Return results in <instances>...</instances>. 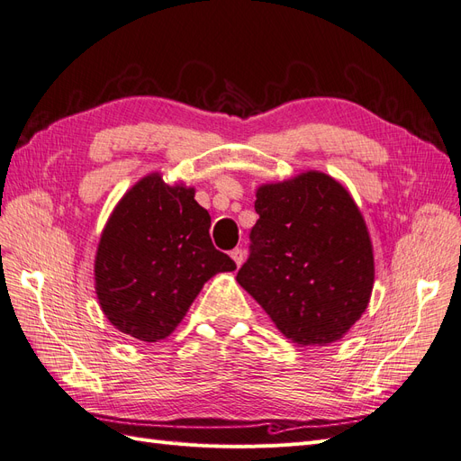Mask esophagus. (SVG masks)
Returning <instances> with one entry per match:
<instances>
[{"label": "esophagus", "instance_id": "obj_1", "mask_svg": "<svg viewBox=\"0 0 461 461\" xmlns=\"http://www.w3.org/2000/svg\"><path fill=\"white\" fill-rule=\"evenodd\" d=\"M230 258L236 263V267H240V265L244 263V249L242 248H234L232 252H230Z\"/></svg>", "mask_w": 461, "mask_h": 461}]
</instances>
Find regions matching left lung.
I'll list each match as a JSON object with an SVG mask.
<instances>
[{
	"label": "left lung",
	"mask_w": 461,
	"mask_h": 461,
	"mask_svg": "<svg viewBox=\"0 0 461 461\" xmlns=\"http://www.w3.org/2000/svg\"><path fill=\"white\" fill-rule=\"evenodd\" d=\"M258 222L236 281L286 339L325 346L366 312L375 265L369 232L342 185L310 171L258 190Z\"/></svg>",
	"instance_id": "8db88e82"
}]
</instances>
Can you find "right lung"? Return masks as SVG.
<instances>
[{"instance_id": "add662e5", "label": "right lung", "mask_w": 461, "mask_h": 461, "mask_svg": "<svg viewBox=\"0 0 461 461\" xmlns=\"http://www.w3.org/2000/svg\"><path fill=\"white\" fill-rule=\"evenodd\" d=\"M209 227L194 188L169 186L159 175L124 194L95 256V292L111 325L144 342L169 337L209 278L236 269Z\"/></svg>"}]
</instances>
